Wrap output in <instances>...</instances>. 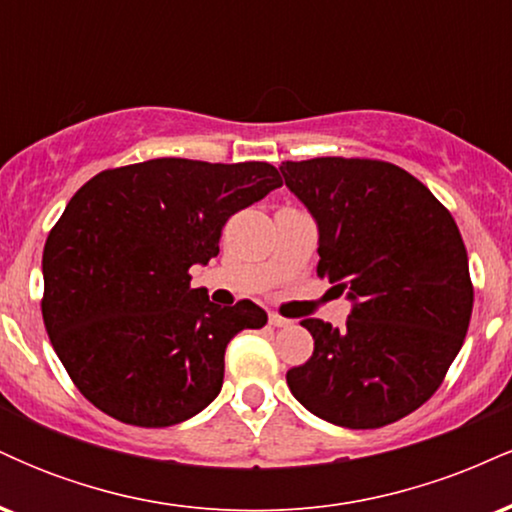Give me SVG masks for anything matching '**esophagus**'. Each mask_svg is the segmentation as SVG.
I'll use <instances>...</instances> for the list:
<instances>
[{
    "mask_svg": "<svg viewBox=\"0 0 512 512\" xmlns=\"http://www.w3.org/2000/svg\"><path fill=\"white\" fill-rule=\"evenodd\" d=\"M269 325H272V327H291L293 322L286 320V317L272 313V315H269Z\"/></svg>",
    "mask_w": 512,
    "mask_h": 512,
    "instance_id": "1",
    "label": "esophagus"
}]
</instances>
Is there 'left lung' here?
Here are the masks:
<instances>
[{
	"label": "left lung",
	"mask_w": 512,
	"mask_h": 512,
	"mask_svg": "<svg viewBox=\"0 0 512 512\" xmlns=\"http://www.w3.org/2000/svg\"><path fill=\"white\" fill-rule=\"evenodd\" d=\"M317 223V274L346 291V327L301 325L315 351L286 373L293 397L344 428H380L419 409L460 354L474 289L450 211L407 170L373 158L279 166Z\"/></svg>",
	"instance_id": "obj_1"
}]
</instances>
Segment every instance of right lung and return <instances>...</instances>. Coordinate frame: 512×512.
Instances as JSON below:
<instances>
[{
  "label": "right lung",
  "instance_id": "add662e5",
  "mask_svg": "<svg viewBox=\"0 0 512 512\" xmlns=\"http://www.w3.org/2000/svg\"><path fill=\"white\" fill-rule=\"evenodd\" d=\"M276 187L272 163L154 158L103 170L69 199L45 240L43 320L93 407L163 428L214 402L228 342L267 313L211 303L190 267L219 255L226 221Z\"/></svg>",
  "mask_w": 512,
  "mask_h": 512
}]
</instances>
